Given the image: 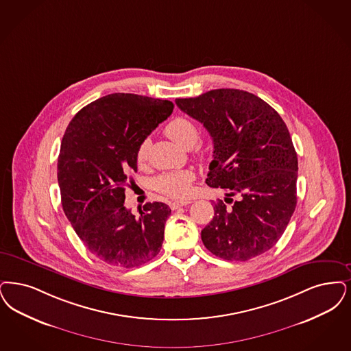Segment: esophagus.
<instances>
[{
  "label": "esophagus",
  "instance_id": "esophagus-1",
  "mask_svg": "<svg viewBox=\"0 0 351 351\" xmlns=\"http://www.w3.org/2000/svg\"><path fill=\"white\" fill-rule=\"evenodd\" d=\"M192 201L191 199H182V201H173V202H171V209L172 210H176V209H179V208H182V206H186V205H189Z\"/></svg>",
  "mask_w": 351,
  "mask_h": 351
}]
</instances>
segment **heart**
<instances>
[{"instance_id": "1", "label": "heart", "mask_w": 351, "mask_h": 351, "mask_svg": "<svg viewBox=\"0 0 351 351\" xmlns=\"http://www.w3.org/2000/svg\"><path fill=\"white\" fill-rule=\"evenodd\" d=\"M166 134L184 149H192L199 140V129L188 117H175L165 128ZM150 141L143 140L137 149V160L142 163L149 154ZM204 155V153H201ZM192 175L189 172H166L155 179V189L172 198H185L191 192Z\"/></svg>"}]
</instances>
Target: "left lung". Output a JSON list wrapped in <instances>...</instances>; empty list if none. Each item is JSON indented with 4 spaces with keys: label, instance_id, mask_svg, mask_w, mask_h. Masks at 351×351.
<instances>
[{
    "label": "left lung",
    "instance_id": "8db88e82",
    "mask_svg": "<svg viewBox=\"0 0 351 351\" xmlns=\"http://www.w3.org/2000/svg\"><path fill=\"white\" fill-rule=\"evenodd\" d=\"M214 143L206 184L222 188L204 245L228 261H247L276 245L296 206L298 158L289 129L267 101L237 88L176 99ZM239 195L234 202L230 197Z\"/></svg>",
    "mask_w": 351,
    "mask_h": 351
}]
</instances>
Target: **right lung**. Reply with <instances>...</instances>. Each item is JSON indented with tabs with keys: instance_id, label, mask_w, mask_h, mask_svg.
I'll list each match as a JSON object with an SVG mask.
<instances>
[{
	"instance_id": "obj_1",
	"label": "right lung",
	"mask_w": 351,
	"mask_h": 351,
	"mask_svg": "<svg viewBox=\"0 0 351 351\" xmlns=\"http://www.w3.org/2000/svg\"><path fill=\"white\" fill-rule=\"evenodd\" d=\"M172 111L169 100L116 93L84 107L61 141L64 213L86 248L113 267H140L162 248L169 205L147 202L136 217L124 201L141 142Z\"/></svg>"
}]
</instances>
